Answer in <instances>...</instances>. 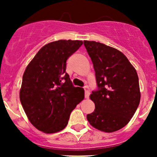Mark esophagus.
I'll use <instances>...</instances> for the list:
<instances>
[{
    "mask_svg": "<svg viewBox=\"0 0 157 157\" xmlns=\"http://www.w3.org/2000/svg\"><path fill=\"white\" fill-rule=\"evenodd\" d=\"M83 89H84V92H85V98H89V96H90V88L88 87V86H84L83 87Z\"/></svg>",
    "mask_w": 157,
    "mask_h": 157,
    "instance_id": "1",
    "label": "esophagus"
}]
</instances>
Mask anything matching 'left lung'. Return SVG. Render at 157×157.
Masks as SVG:
<instances>
[{
    "instance_id": "obj_1",
    "label": "left lung",
    "mask_w": 157,
    "mask_h": 157,
    "mask_svg": "<svg viewBox=\"0 0 157 157\" xmlns=\"http://www.w3.org/2000/svg\"><path fill=\"white\" fill-rule=\"evenodd\" d=\"M96 73L97 89L90 99L95 110L86 115L93 127L114 132L126 125L140 100L137 71L117 49L94 41H83Z\"/></svg>"
}]
</instances>
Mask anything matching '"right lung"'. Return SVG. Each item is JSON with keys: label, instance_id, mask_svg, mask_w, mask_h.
I'll return each mask as SVG.
<instances>
[{"label": "right lung", "instance_id": "1", "mask_svg": "<svg viewBox=\"0 0 157 157\" xmlns=\"http://www.w3.org/2000/svg\"><path fill=\"white\" fill-rule=\"evenodd\" d=\"M83 41L58 40L44 45L23 76L20 99L29 121L47 134L67 126L71 112L84 98L66 73L67 60Z\"/></svg>", "mask_w": 157, "mask_h": 157}]
</instances>
